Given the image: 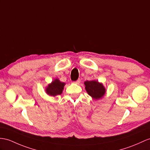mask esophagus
Listing matches in <instances>:
<instances>
[{
    "label": "esophagus",
    "mask_w": 150,
    "mask_h": 150,
    "mask_svg": "<svg viewBox=\"0 0 150 150\" xmlns=\"http://www.w3.org/2000/svg\"><path fill=\"white\" fill-rule=\"evenodd\" d=\"M80 81H80V79H78V80H77V81H74V83H75V84H78H78H79Z\"/></svg>",
    "instance_id": "esophagus-1"
}]
</instances>
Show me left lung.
<instances>
[{
  "label": "left lung",
  "mask_w": 150,
  "mask_h": 150,
  "mask_svg": "<svg viewBox=\"0 0 150 150\" xmlns=\"http://www.w3.org/2000/svg\"><path fill=\"white\" fill-rule=\"evenodd\" d=\"M84 83L88 94L92 97L93 99L98 100L104 96L105 88L103 83L98 82L96 80L86 81Z\"/></svg>",
  "instance_id": "obj_1"
}]
</instances>
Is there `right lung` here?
<instances>
[{
	"mask_svg": "<svg viewBox=\"0 0 150 150\" xmlns=\"http://www.w3.org/2000/svg\"><path fill=\"white\" fill-rule=\"evenodd\" d=\"M65 83L61 82L58 79H55L49 84L46 88V92L50 96H57L62 93Z\"/></svg>",
	"mask_w": 150,
	"mask_h": 150,
	"instance_id": "obj_1",
	"label": "right lung"
}]
</instances>
